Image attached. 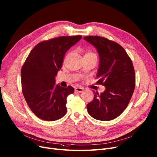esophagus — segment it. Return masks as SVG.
<instances>
[{
	"instance_id": "34e87169",
	"label": "esophagus",
	"mask_w": 157,
	"mask_h": 157,
	"mask_svg": "<svg viewBox=\"0 0 157 157\" xmlns=\"http://www.w3.org/2000/svg\"><path fill=\"white\" fill-rule=\"evenodd\" d=\"M83 90H84V89H83L82 88H81V87H77L75 88V91L78 93H81L83 91Z\"/></svg>"
}]
</instances>
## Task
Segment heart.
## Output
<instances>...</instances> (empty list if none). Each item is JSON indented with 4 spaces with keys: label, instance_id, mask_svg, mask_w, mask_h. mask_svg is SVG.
<instances>
[{
    "label": "heart",
    "instance_id": "b5f03b06",
    "mask_svg": "<svg viewBox=\"0 0 157 157\" xmlns=\"http://www.w3.org/2000/svg\"><path fill=\"white\" fill-rule=\"evenodd\" d=\"M93 54V53H90V52H88V53H87V54Z\"/></svg>",
    "mask_w": 157,
    "mask_h": 157
}]
</instances>
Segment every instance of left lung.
<instances>
[{"mask_svg": "<svg viewBox=\"0 0 157 157\" xmlns=\"http://www.w3.org/2000/svg\"><path fill=\"white\" fill-rule=\"evenodd\" d=\"M95 47L100 62L97 84L105 87L101 94L94 93L93 101L87 105L90 116L107 121L116 119L126 109L135 88V72L126 50L117 43L98 36H85Z\"/></svg>", "mask_w": 157, "mask_h": 157, "instance_id": "obj_1", "label": "left lung"}]
</instances>
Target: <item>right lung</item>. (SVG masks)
<instances>
[{"instance_id":"1","label":"right lung","mask_w":157,"mask_h":157,"mask_svg":"<svg viewBox=\"0 0 157 157\" xmlns=\"http://www.w3.org/2000/svg\"><path fill=\"white\" fill-rule=\"evenodd\" d=\"M81 35L60 36L38 44L30 52L21 73L22 91L29 109L47 121H57L67 112L72 86L56 85V76L61 69L67 51L81 39Z\"/></svg>"}]
</instances>
